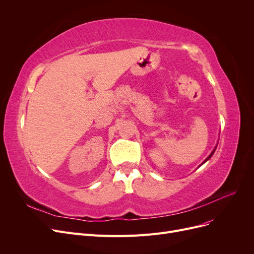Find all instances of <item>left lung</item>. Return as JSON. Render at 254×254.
I'll return each instance as SVG.
<instances>
[{
    "mask_svg": "<svg viewBox=\"0 0 254 254\" xmlns=\"http://www.w3.org/2000/svg\"><path fill=\"white\" fill-rule=\"evenodd\" d=\"M214 151H215V149H214V150H213V151H212V153H211V154H210V155H209V156H208V157L206 158V161H205V162H207V161H208V159H209V158H210V157H211V156L213 155V153H214ZM205 162H204V163H205Z\"/></svg>",
    "mask_w": 254,
    "mask_h": 254,
    "instance_id": "left-lung-1",
    "label": "left lung"
}]
</instances>
